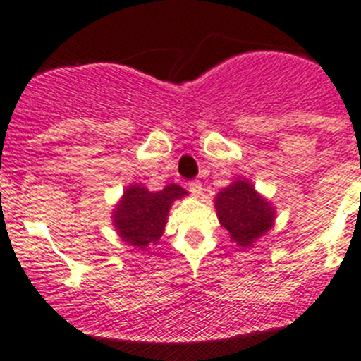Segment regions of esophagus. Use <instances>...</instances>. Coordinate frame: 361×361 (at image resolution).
<instances>
[{"label": "esophagus", "mask_w": 361, "mask_h": 361, "mask_svg": "<svg viewBox=\"0 0 361 361\" xmlns=\"http://www.w3.org/2000/svg\"><path fill=\"white\" fill-rule=\"evenodd\" d=\"M188 190H190L193 195H200V193H202V183H200L199 180H192L190 183H188Z\"/></svg>", "instance_id": "34e87169"}]
</instances>
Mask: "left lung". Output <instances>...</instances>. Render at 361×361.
Instances as JSON below:
<instances>
[{
  "mask_svg": "<svg viewBox=\"0 0 361 361\" xmlns=\"http://www.w3.org/2000/svg\"><path fill=\"white\" fill-rule=\"evenodd\" d=\"M216 212L221 226L240 247H250L275 221V209L254 190L247 180H237L216 195Z\"/></svg>",
  "mask_w": 361,
  "mask_h": 361,
  "instance_id": "obj_1",
  "label": "left lung"
}]
</instances>
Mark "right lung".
Listing matches in <instances>:
<instances>
[{
	"label": "right lung",
	"mask_w": 361,
	"mask_h": 361,
	"mask_svg": "<svg viewBox=\"0 0 361 361\" xmlns=\"http://www.w3.org/2000/svg\"><path fill=\"white\" fill-rule=\"evenodd\" d=\"M185 195L187 190L174 183L155 193L140 183L130 185L112 212L114 226L126 244L147 250L164 233L171 204Z\"/></svg>",
	"instance_id": "right-lung-1"
}]
</instances>
